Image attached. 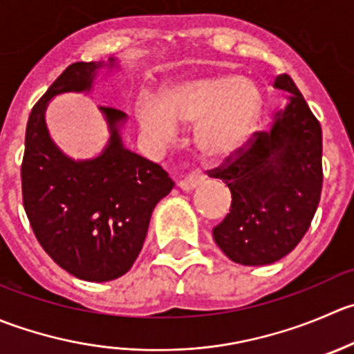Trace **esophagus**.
I'll return each mask as SVG.
<instances>
[{
  "label": "esophagus",
  "mask_w": 354,
  "mask_h": 354,
  "mask_svg": "<svg viewBox=\"0 0 354 354\" xmlns=\"http://www.w3.org/2000/svg\"><path fill=\"white\" fill-rule=\"evenodd\" d=\"M202 181H204V174H202L201 171H190V173L185 174V176L181 178L180 183H178V187L185 192H190V190H194L197 185H201Z\"/></svg>",
  "instance_id": "esophagus-1"
}]
</instances>
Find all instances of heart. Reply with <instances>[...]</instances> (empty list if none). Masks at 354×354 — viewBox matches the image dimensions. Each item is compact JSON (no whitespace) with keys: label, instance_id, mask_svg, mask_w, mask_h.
Segmentation results:
<instances>
[{"label":"heart","instance_id":"obj_1","mask_svg":"<svg viewBox=\"0 0 354 354\" xmlns=\"http://www.w3.org/2000/svg\"><path fill=\"white\" fill-rule=\"evenodd\" d=\"M259 86L235 74H218L178 82L160 97L159 105L138 111L143 128L159 140L174 135V124H195L197 143L209 159L235 152L249 135L261 111Z\"/></svg>","mask_w":354,"mask_h":354}]
</instances>
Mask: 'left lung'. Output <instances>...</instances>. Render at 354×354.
Segmentation results:
<instances>
[{
	"mask_svg": "<svg viewBox=\"0 0 354 354\" xmlns=\"http://www.w3.org/2000/svg\"><path fill=\"white\" fill-rule=\"evenodd\" d=\"M275 88L289 91L270 129L256 131L209 176L232 192L230 212L212 228L219 249L243 266L282 259L308 232L320 202L322 128L290 75Z\"/></svg>",
	"mask_w": 354,
	"mask_h": 354,
	"instance_id": "obj_1",
	"label": "left lung"
}]
</instances>
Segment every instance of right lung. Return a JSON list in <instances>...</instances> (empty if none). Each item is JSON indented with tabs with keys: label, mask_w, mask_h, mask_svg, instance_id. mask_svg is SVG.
Returning <instances> with one entry per match:
<instances>
[{
	"label": "right lung",
	"mask_w": 354,
	"mask_h": 354,
	"mask_svg": "<svg viewBox=\"0 0 354 354\" xmlns=\"http://www.w3.org/2000/svg\"><path fill=\"white\" fill-rule=\"evenodd\" d=\"M100 67V62L68 65L37 100L20 167L24 209L37 242L60 268L86 282H109L131 270L153 207L174 187L159 164L124 149L119 126L126 114L118 109H100L111 140L97 159L75 162L51 142L46 104L65 91L91 90Z\"/></svg>",
	"instance_id": "1"
}]
</instances>
